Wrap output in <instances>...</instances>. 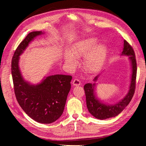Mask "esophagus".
Wrapping results in <instances>:
<instances>
[{"label":"esophagus","instance_id":"obj_1","mask_svg":"<svg viewBox=\"0 0 146 146\" xmlns=\"http://www.w3.org/2000/svg\"><path fill=\"white\" fill-rule=\"evenodd\" d=\"M72 85L74 86H79L81 85V83H80V81L78 80V79L77 78H75L74 80H73V82H72Z\"/></svg>","mask_w":146,"mask_h":146}]
</instances>
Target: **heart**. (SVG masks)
Masks as SVG:
<instances>
[{"mask_svg": "<svg viewBox=\"0 0 146 146\" xmlns=\"http://www.w3.org/2000/svg\"><path fill=\"white\" fill-rule=\"evenodd\" d=\"M98 39L89 37L81 39L64 54L65 63L70 68L77 64V58L85 56L83 68L88 72H96L100 69L107 58L108 48L104 44H97Z\"/></svg>", "mask_w": 146, "mask_h": 146, "instance_id": "heart-1", "label": "heart"}]
</instances>
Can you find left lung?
<instances>
[{"instance_id":"left-lung-1","label":"left lung","mask_w":146,"mask_h":146,"mask_svg":"<svg viewBox=\"0 0 146 146\" xmlns=\"http://www.w3.org/2000/svg\"><path fill=\"white\" fill-rule=\"evenodd\" d=\"M121 56H129L131 69L129 91L122 99L116 104H105L103 101L100 100L96 96V83H86L84 86V90H85L86 95V106L88 111L91 114L92 116L97 119H100V120H104L106 119L117 116L129 105L135 93L137 72L136 61L133 48L125 40L123 41V48L121 54ZM99 76L100 75L97 76L94 78L93 81L96 82L98 80Z\"/></svg>"}]
</instances>
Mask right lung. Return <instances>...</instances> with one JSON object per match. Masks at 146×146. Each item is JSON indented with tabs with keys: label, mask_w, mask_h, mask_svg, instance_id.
Returning a JSON list of instances; mask_svg holds the SVG:
<instances>
[{
	"label": "right lung",
	"mask_w": 146,
	"mask_h": 146,
	"mask_svg": "<svg viewBox=\"0 0 146 146\" xmlns=\"http://www.w3.org/2000/svg\"><path fill=\"white\" fill-rule=\"evenodd\" d=\"M44 33L41 31L31 32L20 43L12 58L11 74L16 98L21 107L35 121L50 123L62 115L71 87L72 76L52 75L35 85L24 78L19 64V56L29 44Z\"/></svg>",
	"instance_id": "1"
}]
</instances>
